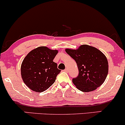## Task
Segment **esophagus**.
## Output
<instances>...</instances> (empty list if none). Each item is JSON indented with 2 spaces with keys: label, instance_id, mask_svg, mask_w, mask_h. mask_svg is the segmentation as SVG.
<instances>
[{
  "label": "esophagus",
  "instance_id": "esophagus-1",
  "mask_svg": "<svg viewBox=\"0 0 125 125\" xmlns=\"http://www.w3.org/2000/svg\"><path fill=\"white\" fill-rule=\"evenodd\" d=\"M64 71H65V72H67V71H68V68H65V69L64 70Z\"/></svg>",
  "mask_w": 125,
  "mask_h": 125
}]
</instances>
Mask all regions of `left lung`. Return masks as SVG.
Listing matches in <instances>:
<instances>
[{"label": "left lung", "mask_w": 125, "mask_h": 125, "mask_svg": "<svg viewBox=\"0 0 125 125\" xmlns=\"http://www.w3.org/2000/svg\"><path fill=\"white\" fill-rule=\"evenodd\" d=\"M65 52L75 61L78 75L73 83L78 90L90 92L104 83L108 74L107 58L100 50L87 45H81L77 50L65 49Z\"/></svg>", "instance_id": "obj_1"}]
</instances>
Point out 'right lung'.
<instances>
[{
  "mask_svg": "<svg viewBox=\"0 0 125 125\" xmlns=\"http://www.w3.org/2000/svg\"><path fill=\"white\" fill-rule=\"evenodd\" d=\"M57 50L38 47L29 52L21 65V76L24 83L34 92H44L55 82L61 70L53 60Z\"/></svg>",
  "mask_w": 125,
  "mask_h": 125,
  "instance_id": "add662e5",
  "label": "right lung"
}]
</instances>
